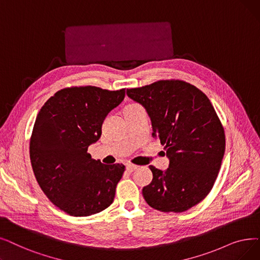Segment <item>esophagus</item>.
I'll list each match as a JSON object with an SVG mask.
<instances>
[{"mask_svg":"<svg viewBox=\"0 0 260 260\" xmlns=\"http://www.w3.org/2000/svg\"><path fill=\"white\" fill-rule=\"evenodd\" d=\"M138 169V166H136V165H133V164H127L126 165V170L128 171V172H134L135 170H137Z\"/></svg>","mask_w":260,"mask_h":260,"instance_id":"34e87169","label":"esophagus"}]
</instances>
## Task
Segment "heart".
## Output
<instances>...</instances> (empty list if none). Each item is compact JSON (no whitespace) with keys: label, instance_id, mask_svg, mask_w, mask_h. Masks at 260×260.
I'll return each mask as SVG.
<instances>
[{"label":"heart","instance_id":"1","mask_svg":"<svg viewBox=\"0 0 260 260\" xmlns=\"http://www.w3.org/2000/svg\"><path fill=\"white\" fill-rule=\"evenodd\" d=\"M134 105H137V104H131V105H127V106H134Z\"/></svg>","mask_w":260,"mask_h":260}]
</instances>
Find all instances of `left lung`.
I'll list each match as a JSON object with an SVG mask.
<instances>
[{
  "instance_id": "left-lung-1",
  "label": "left lung",
  "mask_w": 260,
  "mask_h": 260,
  "mask_svg": "<svg viewBox=\"0 0 260 260\" xmlns=\"http://www.w3.org/2000/svg\"><path fill=\"white\" fill-rule=\"evenodd\" d=\"M152 122V136L165 145L169 168L150 166L143 187L148 204L162 212H183L204 200L218 176L225 152L224 128L209 99L189 83L171 80L127 89Z\"/></svg>"
}]
</instances>
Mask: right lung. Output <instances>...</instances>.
<instances>
[{
  "mask_svg": "<svg viewBox=\"0 0 260 260\" xmlns=\"http://www.w3.org/2000/svg\"><path fill=\"white\" fill-rule=\"evenodd\" d=\"M124 96L125 89L64 88L38 112L29 143L32 171L44 194L70 216H91L114 202L125 166L104 165L87 151Z\"/></svg>",
  "mask_w": 260,
  "mask_h": 260,
  "instance_id": "obj_1",
  "label": "right lung"
}]
</instances>
